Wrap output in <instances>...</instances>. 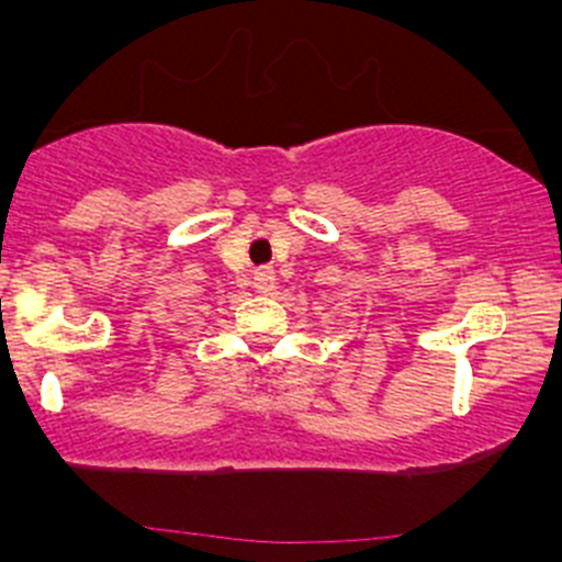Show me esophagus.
<instances>
[{"mask_svg":"<svg viewBox=\"0 0 562 562\" xmlns=\"http://www.w3.org/2000/svg\"><path fill=\"white\" fill-rule=\"evenodd\" d=\"M252 285L258 293H271L277 285V277H274V269H269V266H260V269H255V277H252Z\"/></svg>","mask_w":562,"mask_h":562,"instance_id":"34e87169","label":"esophagus"}]
</instances>
